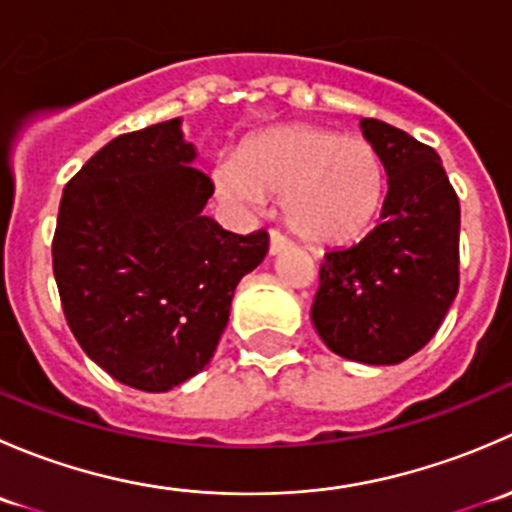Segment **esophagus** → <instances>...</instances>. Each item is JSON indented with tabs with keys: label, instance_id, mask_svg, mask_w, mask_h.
Masks as SVG:
<instances>
[{
	"label": "esophagus",
	"instance_id": "obj_1",
	"mask_svg": "<svg viewBox=\"0 0 512 512\" xmlns=\"http://www.w3.org/2000/svg\"><path fill=\"white\" fill-rule=\"evenodd\" d=\"M287 245L289 242L280 235V232H275V230L270 232V255H282V252L287 250Z\"/></svg>",
	"mask_w": 512,
	"mask_h": 512
}]
</instances>
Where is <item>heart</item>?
I'll list each match as a JSON object with an SVG mask.
<instances>
[{
  "mask_svg": "<svg viewBox=\"0 0 512 512\" xmlns=\"http://www.w3.org/2000/svg\"><path fill=\"white\" fill-rule=\"evenodd\" d=\"M213 183L220 198L252 213L265 198H282L289 232L314 247L359 242L386 198V168L374 146L307 123L262 133L237 158H220Z\"/></svg>",
  "mask_w": 512,
  "mask_h": 512,
  "instance_id": "1",
  "label": "heart"
}]
</instances>
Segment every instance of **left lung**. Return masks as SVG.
I'll use <instances>...</instances> for the list:
<instances>
[{
    "label": "left lung",
    "instance_id": "8db88e82",
    "mask_svg": "<svg viewBox=\"0 0 512 512\" xmlns=\"http://www.w3.org/2000/svg\"><path fill=\"white\" fill-rule=\"evenodd\" d=\"M359 128L389 193L364 240L324 257L312 324L334 354L394 366L426 347L456 299L461 205L433 148L376 118Z\"/></svg>",
    "mask_w": 512,
    "mask_h": 512
}]
</instances>
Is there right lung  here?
<instances>
[{"label":"right lung","mask_w":512,"mask_h":512,"mask_svg":"<svg viewBox=\"0 0 512 512\" xmlns=\"http://www.w3.org/2000/svg\"><path fill=\"white\" fill-rule=\"evenodd\" d=\"M195 158L183 118L113 138L66 183L56 220L54 277L76 342L151 394L208 366L237 282L270 247L267 232L203 215L213 183Z\"/></svg>","instance_id":"obj_1"}]
</instances>
